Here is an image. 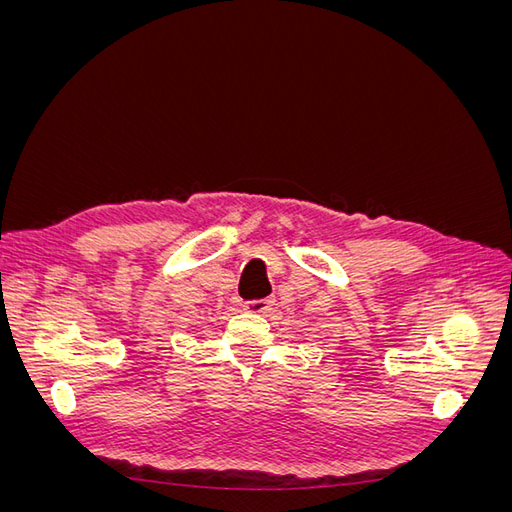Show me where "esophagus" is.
<instances>
[{
  "mask_svg": "<svg viewBox=\"0 0 512 512\" xmlns=\"http://www.w3.org/2000/svg\"><path fill=\"white\" fill-rule=\"evenodd\" d=\"M269 305H271V299H256V301H247L243 305V309L250 314H265Z\"/></svg>",
  "mask_w": 512,
  "mask_h": 512,
  "instance_id": "1",
  "label": "esophagus"
}]
</instances>
